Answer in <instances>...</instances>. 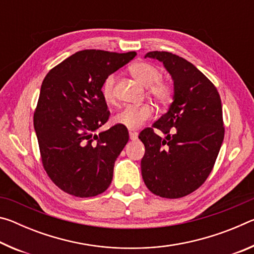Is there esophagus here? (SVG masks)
Segmentation results:
<instances>
[{
    "label": "esophagus",
    "mask_w": 254,
    "mask_h": 254,
    "mask_svg": "<svg viewBox=\"0 0 254 254\" xmlns=\"http://www.w3.org/2000/svg\"><path fill=\"white\" fill-rule=\"evenodd\" d=\"M128 134H130V139L131 140H136L137 139V133L134 131H130L128 132Z\"/></svg>",
    "instance_id": "34e87169"
}]
</instances>
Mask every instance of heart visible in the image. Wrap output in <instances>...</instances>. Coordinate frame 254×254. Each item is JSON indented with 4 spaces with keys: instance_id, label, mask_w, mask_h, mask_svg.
<instances>
[{
    "instance_id": "b5f03b06",
    "label": "heart",
    "mask_w": 254,
    "mask_h": 254,
    "mask_svg": "<svg viewBox=\"0 0 254 254\" xmlns=\"http://www.w3.org/2000/svg\"><path fill=\"white\" fill-rule=\"evenodd\" d=\"M130 72L134 78L144 86H148V94L161 105H167L173 101L175 95L174 85L161 78V70L157 65L145 62H137L130 67ZM115 83L117 75L110 74L103 81L102 94L107 103L115 101ZM153 107L150 104L127 105L115 115L114 121L131 130H135L151 118Z\"/></svg>"
}]
</instances>
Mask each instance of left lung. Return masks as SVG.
<instances>
[{"label":"left lung","instance_id":"left-lung-1","mask_svg":"<svg viewBox=\"0 0 254 254\" xmlns=\"http://www.w3.org/2000/svg\"><path fill=\"white\" fill-rule=\"evenodd\" d=\"M147 57L163 63L174 79L175 95L169 111L140 132L145 148L141 174L154 195L180 198L199 188L213 170L225 132L221 97L186 59L168 51H150ZM156 128L167 134L166 139Z\"/></svg>","mask_w":254,"mask_h":254}]
</instances>
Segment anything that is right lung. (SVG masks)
<instances>
[{"instance_id":"add662e5","label":"right lung","mask_w":254,"mask_h":254,"mask_svg":"<svg viewBox=\"0 0 254 254\" xmlns=\"http://www.w3.org/2000/svg\"><path fill=\"white\" fill-rule=\"evenodd\" d=\"M135 55L81 50L50 69L42 81L33 126L42 166L67 194L93 197L111 185L114 162L127 143L128 132L115 124L94 133L110 118L102 85Z\"/></svg>"}]
</instances>
